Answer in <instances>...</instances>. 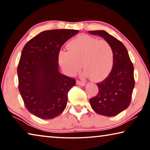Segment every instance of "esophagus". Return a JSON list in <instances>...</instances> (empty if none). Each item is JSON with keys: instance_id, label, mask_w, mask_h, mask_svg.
<instances>
[{"instance_id": "obj_1", "label": "esophagus", "mask_w": 150, "mask_h": 150, "mask_svg": "<svg viewBox=\"0 0 150 150\" xmlns=\"http://www.w3.org/2000/svg\"><path fill=\"white\" fill-rule=\"evenodd\" d=\"M77 84L79 85H81V86H84L85 85V83L83 82V81H81L79 80H77Z\"/></svg>"}]
</instances>
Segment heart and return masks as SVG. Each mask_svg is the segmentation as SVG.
I'll list each match as a JSON object with an SVG mask.
<instances>
[{"label": "heart", "instance_id": "b5f03b06", "mask_svg": "<svg viewBox=\"0 0 150 150\" xmlns=\"http://www.w3.org/2000/svg\"><path fill=\"white\" fill-rule=\"evenodd\" d=\"M69 51H61L59 62L65 73L74 75L82 67L83 75L100 81L110 73L114 65V52L105 40L81 35L67 44Z\"/></svg>", "mask_w": 150, "mask_h": 150}]
</instances>
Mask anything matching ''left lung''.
Segmentation results:
<instances>
[{"label": "left lung", "instance_id": "8db88e82", "mask_svg": "<svg viewBox=\"0 0 150 150\" xmlns=\"http://www.w3.org/2000/svg\"><path fill=\"white\" fill-rule=\"evenodd\" d=\"M103 37L111 45L114 52V65L110 73L103 81L96 83L98 93L89 99L96 113L106 116L118 115L130 105L135 85L134 65L124 44L104 30L88 31Z\"/></svg>", "mask_w": 150, "mask_h": 150}]
</instances>
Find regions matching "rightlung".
Returning <instances> with one entry per match:
<instances>
[{
  "mask_svg": "<svg viewBox=\"0 0 150 150\" xmlns=\"http://www.w3.org/2000/svg\"><path fill=\"white\" fill-rule=\"evenodd\" d=\"M78 30H45L28 42L18 65V89L30 113L52 119L63 112L67 94L76 85L75 79L61 74L58 60L61 47Z\"/></svg>",
  "mask_w": 150,
  "mask_h": 150,
  "instance_id": "add662e5",
  "label": "right lung"
}]
</instances>
